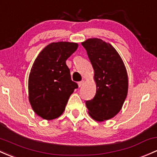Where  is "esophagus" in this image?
I'll use <instances>...</instances> for the list:
<instances>
[{
  "mask_svg": "<svg viewBox=\"0 0 157 157\" xmlns=\"http://www.w3.org/2000/svg\"><path fill=\"white\" fill-rule=\"evenodd\" d=\"M83 83H84V80H81V81H80L78 82V86H79V87H81L82 85H83Z\"/></svg>",
  "mask_w": 157,
  "mask_h": 157,
  "instance_id": "34e87169",
  "label": "esophagus"
}]
</instances>
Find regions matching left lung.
I'll list each match as a JSON object with an SVG mask.
<instances>
[{
	"mask_svg": "<svg viewBox=\"0 0 157 157\" xmlns=\"http://www.w3.org/2000/svg\"><path fill=\"white\" fill-rule=\"evenodd\" d=\"M94 71L96 94L86 101L93 119L104 121L118 114L127 95L128 77L125 65L116 50L97 38L82 42Z\"/></svg>",
	"mask_w": 157,
	"mask_h": 157,
	"instance_id": "obj_1",
	"label": "left lung"
}]
</instances>
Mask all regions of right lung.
Masks as SVG:
<instances>
[{"label": "right lung", "mask_w": 157, "mask_h": 157, "mask_svg": "<svg viewBox=\"0 0 157 157\" xmlns=\"http://www.w3.org/2000/svg\"><path fill=\"white\" fill-rule=\"evenodd\" d=\"M77 43L53 42L41 51L33 65L28 80L33 109L46 120L63 113L68 98L78 85L72 81L66 60L77 49Z\"/></svg>", "instance_id": "right-lung-1"}]
</instances>
